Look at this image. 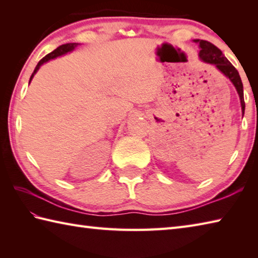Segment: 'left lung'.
Segmentation results:
<instances>
[{
  "label": "left lung",
  "mask_w": 258,
  "mask_h": 258,
  "mask_svg": "<svg viewBox=\"0 0 258 258\" xmlns=\"http://www.w3.org/2000/svg\"><path fill=\"white\" fill-rule=\"evenodd\" d=\"M194 42L200 43V57L203 61L213 64L221 71V72L226 75L227 78L232 81L234 86L236 87L238 95L240 97V103H242V111L244 115L245 111V102H244V91H243V83L240 80V76L238 71L233 67V64L228 61V59L224 56V54L220 48L216 47L211 42L204 41V40H194Z\"/></svg>",
  "instance_id": "left-lung-1"
}]
</instances>
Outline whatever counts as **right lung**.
Instances as JSON below:
<instances>
[{"label":"right lung","mask_w":258,"mask_h":258,"mask_svg":"<svg viewBox=\"0 0 258 258\" xmlns=\"http://www.w3.org/2000/svg\"><path fill=\"white\" fill-rule=\"evenodd\" d=\"M78 46V43H68V44H63V45H61V46H58L56 50H54L53 52H51V53H48L47 55H45L44 57H43L40 62L37 63V65H36V68H35V70H34V72L32 73V75H31V79H30V82H31V80L33 79V76H34V74L37 72V70L40 69V67L41 65L43 64V63H45V62H47L48 59H52V58H55V57H57V56H61V55H63V54H65V53H68V52H71L72 50H74V48Z\"/></svg>","instance_id":"right-lung-1"}]
</instances>
